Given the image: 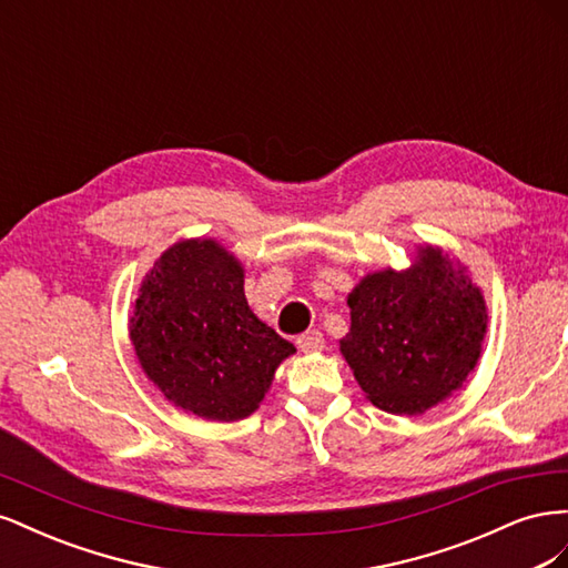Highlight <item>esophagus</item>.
I'll list each match as a JSON object with an SVG mask.
<instances>
[{
  "instance_id": "esophagus-1",
  "label": "esophagus",
  "mask_w": 568,
  "mask_h": 568,
  "mask_svg": "<svg viewBox=\"0 0 568 568\" xmlns=\"http://www.w3.org/2000/svg\"><path fill=\"white\" fill-rule=\"evenodd\" d=\"M298 348H301V353H317V351H322L324 348V336L320 334V332H305V334H301L298 336Z\"/></svg>"
}]
</instances>
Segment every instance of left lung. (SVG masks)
Returning <instances> with one entry per match:
<instances>
[{
    "instance_id": "left-lung-1",
    "label": "left lung",
    "mask_w": 568,
    "mask_h": 568,
    "mask_svg": "<svg viewBox=\"0 0 568 568\" xmlns=\"http://www.w3.org/2000/svg\"><path fill=\"white\" fill-rule=\"evenodd\" d=\"M348 307L338 351L365 398L390 415L417 417L448 400L484 353V291L440 246L419 244L405 270L365 274Z\"/></svg>"
}]
</instances>
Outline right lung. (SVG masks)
Masks as SVG:
<instances>
[{"label":"right lung","instance_id":"obj_1","mask_svg":"<svg viewBox=\"0 0 568 568\" xmlns=\"http://www.w3.org/2000/svg\"><path fill=\"white\" fill-rule=\"evenodd\" d=\"M244 265L217 239H182L144 274L130 341L168 403L209 422L261 407L274 372L296 353L251 311Z\"/></svg>","mask_w":568,"mask_h":568}]
</instances>
